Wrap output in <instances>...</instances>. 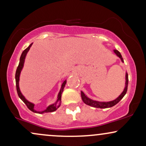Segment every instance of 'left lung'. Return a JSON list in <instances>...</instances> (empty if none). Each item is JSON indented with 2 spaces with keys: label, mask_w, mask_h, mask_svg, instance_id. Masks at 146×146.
Masks as SVG:
<instances>
[{
  "label": "left lung",
  "mask_w": 146,
  "mask_h": 146,
  "mask_svg": "<svg viewBox=\"0 0 146 146\" xmlns=\"http://www.w3.org/2000/svg\"><path fill=\"white\" fill-rule=\"evenodd\" d=\"M114 54L118 57H119L121 58V61L124 62L123 61V58L122 56H121V53L119 52L117 50H114ZM128 82H129V79H128V74L126 72V74H125V87L123 90L122 93L121 94V95L119 96V97L117 98L114 100L110 101V102H99V101L96 100H93L90 99L88 98L87 96L82 91H81V96H82V98L83 102H84L85 104L87 105H89L90 106L94 107V108H110V107L114 106L117 104L118 102L121 100V99L124 97V96L126 94L127 91V87H128Z\"/></svg>",
  "instance_id": "1"
}]
</instances>
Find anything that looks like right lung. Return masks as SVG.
Masks as SVG:
<instances>
[{"mask_svg": "<svg viewBox=\"0 0 146 146\" xmlns=\"http://www.w3.org/2000/svg\"><path fill=\"white\" fill-rule=\"evenodd\" d=\"M32 44H33V43L31 44L26 49L24 50L21 55V57H20L19 63V65H18V67H17V70H16V73H15V82H16L17 92L18 96H19V97L21 98V100L23 101L24 103H25V105L27 106V108H28L30 110H32V112H36V113H39V114H43V113H44V112H54V111H55V110H56L57 109H58V108H59V106H60V104H61V94H62V92H63L64 88V86H65L66 83H67V80H64V81H63V82H62V84L61 85V88H60V92H58V94L57 100L56 101V102L54 103V104H51V105H49V106L46 108V109L43 110V111H37V110H35L34 109V104L29 102L27 100L25 99V98L23 96V95L22 94L21 91H20L19 86L20 73H21V70L23 67L24 62H25V56H26L27 53L28 52L29 50L30 49V48L32 46Z\"/></svg>", "mask_w": 146, "mask_h": 146, "instance_id": "right-lung-1", "label": "right lung"}]
</instances>
